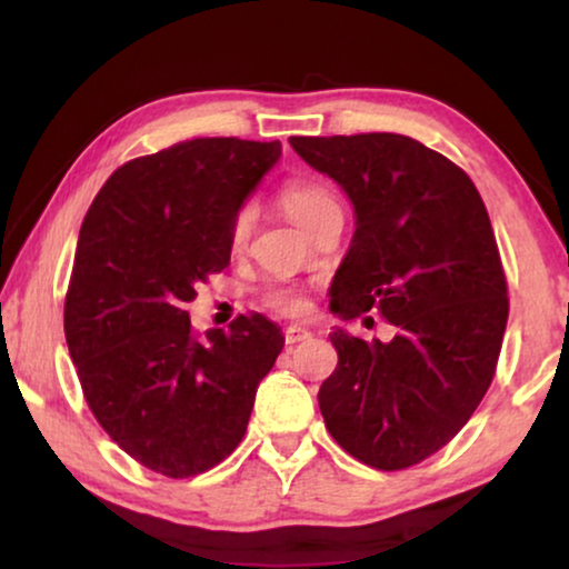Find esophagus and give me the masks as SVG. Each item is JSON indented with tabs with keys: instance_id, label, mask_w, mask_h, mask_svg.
Instances as JSON below:
<instances>
[{
	"instance_id": "esophagus-1",
	"label": "esophagus",
	"mask_w": 569,
	"mask_h": 569,
	"mask_svg": "<svg viewBox=\"0 0 569 569\" xmlns=\"http://www.w3.org/2000/svg\"><path fill=\"white\" fill-rule=\"evenodd\" d=\"M310 339V331L308 329H302V326H287V331H284V341L290 347H295V345H302V341H308Z\"/></svg>"
}]
</instances>
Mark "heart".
I'll return each instance as SVG.
<instances>
[{"label":"heart","instance_id":"b5f03b06","mask_svg":"<svg viewBox=\"0 0 569 569\" xmlns=\"http://www.w3.org/2000/svg\"><path fill=\"white\" fill-rule=\"evenodd\" d=\"M279 201H282L284 212L306 230L313 224L316 217H321L326 212V209L339 207L331 193L313 181H290L282 189V193H279ZM251 209H240L236 214V222H232V243H243L248 230H251ZM267 302L271 308L282 310V313H300V310L306 308V298H302V292L295 290V287H271L267 292Z\"/></svg>","mask_w":569,"mask_h":569}]
</instances>
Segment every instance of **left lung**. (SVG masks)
<instances>
[{"label":"left lung","instance_id":"8db88e82","mask_svg":"<svg viewBox=\"0 0 569 569\" xmlns=\"http://www.w3.org/2000/svg\"><path fill=\"white\" fill-rule=\"evenodd\" d=\"M355 209L331 282L341 321L380 310L388 341L329 333L339 365L318 391L331 438L372 469L440 450L485 399L508 326V284L485 201L461 168L403 134L292 137Z\"/></svg>","mask_w":569,"mask_h":569}]
</instances>
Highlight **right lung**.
Masks as SVG:
<instances>
[{
    "label": "right lung",
    "instance_id": "right-lung-1",
    "mask_svg": "<svg viewBox=\"0 0 569 569\" xmlns=\"http://www.w3.org/2000/svg\"><path fill=\"white\" fill-rule=\"evenodd\" d=\"M282 144L212 137L121 166L98 191L64 306V333L100 427L147 469L197 477L243 440L282 329L240 316L191 331L186 302L230 263L232 222Z\"/></svg>",
    "mask_w": 569,
    "mask_h": 569
}]
</instances>
